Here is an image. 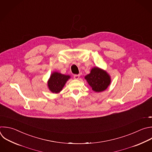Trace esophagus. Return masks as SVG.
Instances as JSON below:
<instances>
[{
	"instance_id": "esophagus-1",
	"label": "esophagus",
	"mask_w": 152,
	"mask_h": 152,
	"mask_svg": "<svg viewBox=\"0 0 152 152\" xmlns=\"http://www.w3.org/2000/svg\"><path fill=\"white\" fill-rule=\"evenodd\" d=\"M79 76H80V75H75L73 76L74 79H78L79 78Z\"/></svg>"
}]
</instances>
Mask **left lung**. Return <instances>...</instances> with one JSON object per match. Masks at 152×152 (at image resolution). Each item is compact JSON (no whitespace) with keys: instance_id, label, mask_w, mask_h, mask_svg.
Instances as JSON below:
<instances>
[{"instance_id":"8db88e82","label":"left lung","mask_w":152,"mask_h":152,"mask_svg":"<svg viewBox=\"0 0 152 152\" xmlns=\"http://www.w3.org/2000/svg\"><path fill=\"white\" fill-rule=\"evenodd\" d=\"M85 79L92 89L97 92L106 90L111 82L109 75L106 71L97 67L92 68L90 73L85 76Z\"/></svg>"}]
</instances>
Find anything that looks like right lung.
Instances as JSON below:
<instances>
[{
	"label": "right lung",
	"instance_id": "1",
	"mask_svg": "<svg viewBox=\"0 0 152 152\" xmlns=\"http://www.w3.org/2000/svg\"><path fill=\"white\" fill-rule=\"evenodd\" d=\"M70 78V76L69 75H63L58 72L53 73L48 81L49 90L53 93H59Z\"/></svg>",
	"mask_w": 152,
	"mask_h": 152
}]
</instances>
